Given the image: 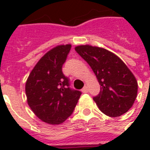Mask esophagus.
<instances>
[{"label":"esophagus","mask_w":150,"mask_h":150,"mask_svg":"<svg viewBox=\"0 0 150 150\" xmlns=\"http://www.w3.org/2000/svg\"><path fill=\"white\" fill-rule=\"evenodd\" d=\"M88 91V88L87 86H85L84 88L82 89V92H83V93H87Z\"/></svg>","instance_id":"34e87169"}]
</instances>
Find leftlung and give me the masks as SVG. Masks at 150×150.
<instances>
[{
	"instance_id": "8db88e82",
	"label": "left lung",
	"mask_w": 150,
	"mask_h": 150,
	"mask_svg": "<svg viewBox=\"0 0 150 150\" xmlns=\"http://www.w3.org/2000/svg\"><path fill=\"white\" fill-rule=\"evenodd\" d=\"M76 52L91 67L100 85V91L93 100L99 109L111 117L127 112L137 95V81L118 56L101 47L81 45Z\"/></svg>"
}]
</instances>
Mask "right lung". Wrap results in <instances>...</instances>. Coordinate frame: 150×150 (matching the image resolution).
Segmentation results:
<instances>
[{
  "mask_svg": "<svg viewBox=\"0 0 150 150\" xmlns=\"http://www.w3.org/2000/svg\"><path fill=\"white\" fill-rule=\"evenodd\" d=\"M71 48L59 45L46 53L31 71L25 83L28 105L43 122L59 125L71 116L81 92L69 88L62 67Z\"/></svg>",
  "mask_w": 150,
  "mask_h": 150,
  "instance_id": "obj_1",
  "label": "right lung"
}]
</instances>
